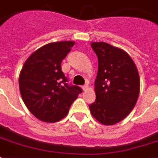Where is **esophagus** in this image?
<instances>
[{"mask_svg":"<svg viewBox=\"0 0 158 158\" xmlns=\"http://www.w3.org/2000/svg\"><path fill=\"white\" fill-rule=\"evenodd\" d=\"M82 89H83V91H87L88 89V85H84L82 87Z\"/></svg>","mask_w":158,"mask_h":158,"instance_id":"34e87169","label":"esophagus"}]
</instances>
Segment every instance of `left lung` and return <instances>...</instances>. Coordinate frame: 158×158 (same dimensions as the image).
Here are the masks:
<instances>
[{
	"instance_id": "obj_1",
	"label": "left lung",
	"mask_w": 158,
	"mask_h": 158,
	"mask_svg": "<svg viewBox=\"0 0 158 158\" xmlns=\"http://www.w3.org/2000/svg\"><path fill=\"white\" fill-rule=\"evenodd\" d=\"M98 57L95 80L96 101L89 106L91 114L103 125H114L127 116L137 102L140 79L127 52L106 42H92Z\"/></svg>"
}]
</instances>
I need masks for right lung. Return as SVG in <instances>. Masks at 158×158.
<instances>
[{"label":"right lung","mask_w":158,"mask_h":158,"mask_svg":"<svg viewBox=\"0 0 158 158\" xmlns=\"http://www.w3.org/2000/svg\"><path fill=\"white\" fill-rule=\"evenodd\" d=\"M74 41L47 44L30 55L19 74V90L24 104L35 118L56 123L66 117L82 89L69 86L61 71V61Z\"/></svg>","instance_id":"add662e5"}]
</instances>
